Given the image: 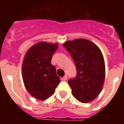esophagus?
<instances>
[{"instance_id": "1", "label": "esophagus", "mask_w": 124, "mask_h": 124, "mask_svg": "<svg viewBox=\"0 0 124 124\" xmlns=\"http://www.w3.org/2000/svg\"><path fill=\"white\" fill-rule=\"evenodd\" d=\"M68 79V76L67 75H65L64 76V77H63V78H62V80H67Z\"/></svg>"}]
</instances>
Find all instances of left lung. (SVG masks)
<instances>
[{"label":"left lung","instance_id":"left-lung-1","mask_svg":"<svg viewBox=\"0 0 124 124\" xmlns=\"http://www.w3.org/2000/svg\"><path fill=\"white\" fill-rule=\"evenodd\" d=\"M63 46L77 70L76 76L68 82L73 96L82 103L92 101L101 92L105 78V63L100 50L93 42L82 38L66 42Z\"/></svg>","mask_w":124,"mask_h":124}]
</instances>
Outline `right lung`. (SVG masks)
I'll use <instances>...</instances> for the list:
<instances>
[{
    "instance_id": "right-lung-1",
    "label": "right lung",
    "mask_w": 124,
    "mask_h": 124,
    "mask_svg": "<svg viewBox=\"0 0 124 124\" xmlns=\"http://www.w3.org/2000/svg\"><path fill=\"white\" fill-rule=\"evenodd\" d=\"M58 44L41 42L26 52L23 64V78L31 95L40 100L52 96L60 82L56 68L51 64Z\"/></svg>"
}]
</instances>
